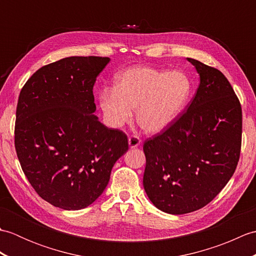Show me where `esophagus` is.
I'll return each mask as SVG.
<instances>
[{
	"label": "esophagus",
	"instance_id": "esophagus-1",
	"mask_svg": "<svg viewBox=\"0 0 256 256\" xmlns=\"http://www.w3.org/2000/svg\"><path fill=\"white\" fill-rule=\"evenodd\" d=\"M140 142H142V140H140L138 135H131V136L128 138L130 148H138V146H140Z\"/></svg>",
	"mask_w": 256,
	"mask_h": 256
}]
</instances>
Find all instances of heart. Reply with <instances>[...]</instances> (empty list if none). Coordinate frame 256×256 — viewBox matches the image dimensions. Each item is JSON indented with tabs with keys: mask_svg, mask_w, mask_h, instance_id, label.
I'll return each instance as SVG.
<instances>
[{
	"mask_svg": "<svg viewBox=\"0 0 256 256\" xmlns=\"http://www.w3.org/2000/svg\"><path fill=\"white\" fill-rule=\"evenodd\" d=\"M192 81L182 72H165L150 67H133L116 79L114 89L100 94V106L108 124L121 128L133 116L150 133L160 132L187 106Z\"/></svg>",
	"mask_w": 256,
	"mask_h": 256,
	"instance_id": "heart-1",
	"label": "heart"
}]
</instances>
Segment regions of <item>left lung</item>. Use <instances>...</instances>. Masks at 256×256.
<instances>
[{
	"instance_id": "1",
	"label": "left lung",
	"mask_w": 256,
	"mask_h": 256,
	"mask_svg": "<svg viewBox=\"0 0 256 256\" xmlns=\"http://www.w3.org/2000/svg\"><path fill=\"white\" fill-rule=\"evenodd\" d=\"M200 84L189 106L144 142L143 184L156 208L184 214L214 200L236 172L242 144V108L226 76L187 58Z\"/></svg>"
}]
</instances>
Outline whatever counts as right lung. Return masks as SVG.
Returning a JSON list of instances; mask_svg holds the SVG:
<instances>
[{
    "label": "right lung",
    "mask_w": 256,
    "mask_h": 256,
    "mask_svg": "<svg viewBox=\"0 0 256 256\" xmlns=\"http://www.w3.org/2000/svg\"><path fill=\"white\" fill-rule=\"evenodd\" d=\"M108 62L96 56L64 58L38 69L20 90L16 154L38 196L58 208L79 210L94 202L128 150L126 134L92 114L94 86Z\"/></svg>",
    "instance_id": "1"
}]
</instances>
